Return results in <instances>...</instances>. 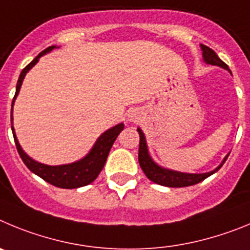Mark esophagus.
<instances>
[{"label":"esophagus","mask_w":250,"mask_h":250,"mask_svg":"<svg viewBox=\"0 0 250 250\" xmlns=\"http://www.w3.org/2000/svg\"><path fill=\"white\" fill-rule=\"evenodd\" d=\"M128 120H129L130 122H136V121H137L136 114H134V113H129V114H128Z\"/></svg>","instance_id":"1"}]
</instances>
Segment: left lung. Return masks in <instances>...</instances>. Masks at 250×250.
Returning <instances> with one entry per match:
<instances>
[{
	"label": "left lung",
	"mask_w": 250,
	"mask_h": 250,
	"mask_svg": "<svg viewBox=\"0 0 250 250\" xmlns=\"http://www.w3.org/2000/svg\"><path fill=\"white\" fill-rule=\"evenodd\" d=\"M201 49L202 56H203V61L207 64H212V66H218L220 67V68L227 69V71L231 75L229 67L218 57L217 53H215L212 48H209V47L204 46V44H201ZM137 130H138L139 133V166H141L142 170L145 172V174L147 175V178L149 179V181L154 182V183L157 184H161V186L164 187L181 188V187H188L199 183V182L208 178L209 175L214 174L217 170H219V168L223 166L224 162L227 161V158H228L229 156V154H227L223 158V161H222V163H220L215 169L207 173H184L178 172V170L168 169V168L162 167V166H159L158 163H156V162L153 161L152 156L149 154V150H148L147 141H146V136L145 133H143V130L139 127L137 128Z\"/></svg>",
	"instance_id": "8db88e82"
}]
</instances>
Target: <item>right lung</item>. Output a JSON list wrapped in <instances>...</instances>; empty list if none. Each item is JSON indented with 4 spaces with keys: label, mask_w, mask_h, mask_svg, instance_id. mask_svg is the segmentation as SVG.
<instances>
[{
    "label": "right lung",
    "mask_w": 250,
    "mask_h": 250,
    "mask_svg": "<svg viewBox=\"0 0 250 250\" xmlns=\"http://www.w3.org/2000/svg\"><path fill=\"white\" fill-rule=\"evenodd\" d=\"M55 48H58L57 46H51L42 51L35 60L31 62L30 64H27L23 69H22L21 75H20L19 81H17V86H16V93L12 101V107H11V128H12L13 138H15L16 147L19 150L20 157L22 158L23 163L26 164L27 168L36 175L41 177L43 181L48 182L52 186L58 187V188H64V189H75V188H80V187H84L87 184L92 183L94 179L97 178L101 170L104 167V163L107 161V157L109 154L112 146H113L114 141L118 137L125 128L123 123H118V125H113L105 132H103L97 141L94 142L93 147L91 148L88 153L83 158L78 159L76 162H72L68 164H60V166H49V164L40 163V162L35 161L31 158L23 149H22L21 145H20L17 136H16L15 128H13V104L17 98L21 89L22 82H23L24 77L28 73L31 68L37 63L40 58L46 53H49Z\"/></svg>",
    "instance_id": "add662e5"
}]
</instances>
